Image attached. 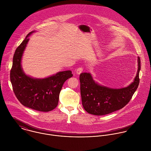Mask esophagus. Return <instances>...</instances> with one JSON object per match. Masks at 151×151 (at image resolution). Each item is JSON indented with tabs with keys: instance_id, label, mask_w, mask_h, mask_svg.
I'll return each instance as SVG.
<instances>
[{
	"instance_id": "esophagus-1",
	"label": "esophagus",
	"mask_w": 151,
	"mask_h": 151,
	"mask_svg": "<svg viewBox=\"0 0 151 151\" xmlns=\"http://www.w3.org/2000/svg\"><path fill=\"white\" fill-rule=\"evenodd\" d=\"M83 70V68L82 67H79L76 69V73L77 74H80L82 72V71Z\"/></svg>"
}]
</instances>
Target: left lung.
<instances>
[{
  "mask_svg": "<svg viewBox=\"0 0 151 151\" xmlns=\"http://www.w3.org/2000/svg\"><path fill=\"white\" fill-rule=\"evenodd\" d=\"M138 65V69L134 82L128 86L121 89L101 86L95 82L91 73H81V94L85 110L90 114L101 116L119 110L127 105L139 83L141 59L139 56Z\"/></svg>",
  "mask_w": 151,
  "mask_h": 151,
  "instance_id": "left-lung-1",
  "label": "left lung"
}]
</instances>
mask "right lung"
Listing matches in <instances>:
<instances>
[{"mask_svg": "<svg viewBox=\"0 0 151 151\" xmlns=\"http://www.w3.org/2000/svg\"><path fill=\"white\" fill-rule=\"evenodd\" d=\"M34 32L28 33L15 50L10 81L14 95L23 106L38 111L49 112L58 106L62 86L73 74L70 70H66L43 79H35L24 74L21 66L22 57L29 40L28 36Z\"/></svg>", "mask_w": 151, "mask_h": 151, "instance_id": "add662e5", "label": "right lung"}]
</instances>
